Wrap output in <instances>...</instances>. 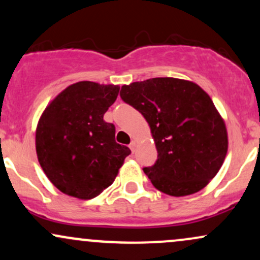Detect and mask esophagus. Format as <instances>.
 Returning a JSON list of instances; mask_svg holds the SVG:
<instances>
[{"label": "esophagus", "mask_w": 260, "mask_h": 260, "mask_svg": "<svg viewBox=\"0 0 260 260\" xmlns=\"http://www.w3.org/2000/svg\"><path fill=\"white\" fill-rule=\"evenodd\" d=\"M136 148H137V142H134L133 140V142L129 144V149L134 153V151H136Z\"/></svg>", "instance_id": "esophagus-1"}]
</instances>
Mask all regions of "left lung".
Masks as SVG:
<instances>
[{"label": "left lung", "mask_w": 260, "mask_h": 260, "mask_svg": "<svg viewBox=\"0 0 260 260\" xmlns=\"http://www.w3.org/2000/svg\"><path fill=\"white\" fill-rule=\"evenodd\" d=\"M122 100L144 116L157 150L145 175L172 197L199 192L228 154V129L213 100L190 80L151 78L123 85Z\"/></svg>", "instance_id": "1"}]
</instances>
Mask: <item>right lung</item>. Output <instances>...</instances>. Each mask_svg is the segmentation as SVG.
Returning a JSON list of instances; mask_svg holds the SVG:
<instances>
[{
	"instance_id": "add662e5",
	"label": "right lung",
	"mask_w": 260,
	"mask_h": 260,
	"mask_svg": "<svg viewBox=\"0 0 260 260\" xmlns=\"http://www.w3.org/2000/svg\"><path fill=\"white\" fill-rule=\"evenodd\" d=\"M120 86L74 83L53 99L39 118L35 148L39 164L64 194L91 199L111 186L129 148L116 143L115 126L104 115Z\"/></svg>"
}]
</instances>
